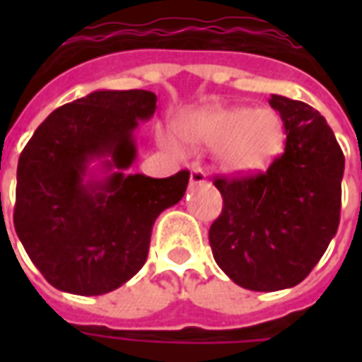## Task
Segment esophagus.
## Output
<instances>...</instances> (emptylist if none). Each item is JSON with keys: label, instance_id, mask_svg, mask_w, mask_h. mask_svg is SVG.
Here are the masks:
<instances>
[{"label": "esophagus", "instance_id": "obj_1", "mask_svg": "<svg viewBox=\"0 0 362 362\" xmlns=\"http://www.w3.org/2000/svg\"><path fill=\"white\" fill-rule=\"evenodd\" d=\"M189 184H192V186H201V184H206V173H204L203 169L193 167L192 175H189Z\"/></svg>", "mask_w": 362, "mask_h": 362}]
</instances>
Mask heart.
<instances>
[{
	"label": "heart",
	"instance_id": "obj_1",
	"mask_svg": "<svg viewBox=\"0 0 362 362\" xmlns=\"http://www.w3.org/2000/svg\"><path fill=\"white\" fill-rule=\"evenodd\" d=\"M178 133L189 142L216 146L221 167L237 175L267 169L284 146V122L269 109L199 110L180 122Z\"/></svg>",
	"mask_w": 362,
	"mask_h": 362
}]
</instances>
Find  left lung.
Here are the masks:
<instances>
[{
  "label": "left lung",
  "instance_id": "obj_1",
  "mask_svg": "<svg viewBox=\"0 0 362 362\" xmlns=\"http://www.w3.org/2000/svg\"><path fill=\"white\" fill-rule=\"evenodd\" d=\"M269 103L286 150L264 173L216 176L223 209L209 231L218 267L252 291L300 284L337 235L342 206L344 153L325 118L284 95Z\"/></svg>",
  "mask_w": 362,
  "mask_h": 362
}]
</instances>
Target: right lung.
I'll return each instance as SVG.
<instances>
[{"mask_svg":"<svg viewBox=\"0 0 362 362\" xmlns=\"http://www.w3.org/2000/svg\"><path fill=\"white\" fill-rule=\"evenodd\" d=\"M156 93L99 90L59 107L20 153L14 229L45 280L59 291L103 295L146 263L153 221L184 197L189 170L169 178L125 175L133 131L156 112ZM101 158L107 176L86 181Z\"/></svg>","mask_w":362,"mask_h":362,"instance_id":"1","label":"right lung"}]
</instances>
